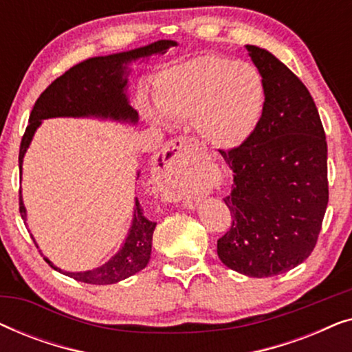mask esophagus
I'll return each mask as SVG.
<instances>
[{
  "label": "esophagus",
  "instance_id": "1",
  "mask_svg": "<svg viewBox=\"0 0 352 352\" xmlns=\"http://www.w3.org/2000/svg\"><path fill=\"white\" fill-rule=\"evenodd\" d=\"M199 157V144L192 138H179L171 141L157 157L158 177L165 184H176L187 173L190 162ZM184 205L195 208L197 201L192 197H186Z\"/></svg>",
  "mask_w": 352,
  "mask_h": 352
}]
</instances>
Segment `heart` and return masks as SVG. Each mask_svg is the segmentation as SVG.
<instances>
[{"mask_svg": "<svg viewBox=\"0 0 352 352\" xmlns=\"http://www.w3.org/2000/svg\"><path fill=\"white\" fill-rule=\"evenodd\" d=\"M266 88L248 62L199 56L163 70L155 86V105L146 107L153 123L194 122L206 142L234 148L252 136L261 120Z\"/></svg>", "mask_w": 352, "mask_h": 352, "instance_id": "heart-1", "label": "heart"}]
</instances>
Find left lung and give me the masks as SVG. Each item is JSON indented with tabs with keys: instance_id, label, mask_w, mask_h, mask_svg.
Listing matches in <instances>:
<instances>
[{
	"instance_id": "obj_1",
	"label": "left lung",
	"mask_w": 352,
	"mask_h": 352,
	"mask_svg": "<svg viewBox=\"0 0 352 352\" xmlns=\"http://www.w3.org/2000/svg\"><path fill=\"white\" fill-rule=\"evenodd\" d=\"M245 50L263 76L266 100L247 141L221 155L234 171L224 201L232 228L218 256L248 277H272L309 256L329 204L327 141L301 80L264 47Z\"/></svg>"
}]
</instances>
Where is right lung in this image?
I'll return each mask as SVG.
<instances>
[{
  "mask_svg": "<svg viewBox=\"0 0 352 352\" xmlns=\"http://www.w3.org/2000/svg\"><path fill=\"white\" fill-rule=\"evenodd\" d=\"M173 46H177L173 40H158L147 46L134 50L115 52L109 56L89 57L56 78L33 105L28 120V126L21 142L19 152V170L22 175L23 157L30 147L36 129L41 126L43 120L47 118H96L110 120L115 123L131 124L139 122V113L131 107L128 96L131 64L138 60H148L152 56H162ZM139 171L136 176L139 177ZM21 214L27 223V208L23 205L21 192ZM157 223L148 221L144 216L138 197H134L133 219L124 237L122 247L102 266L89 271H64L57 267L50 258L45 259L56 271L69 276L78 282L93 283V285H110L134 276L142 271L151 261L152 235ZM36 248L38 243L32 235ZM41 253V250H40ZM43 254V253H41Z\"/></svg>",
  "mask_w": 352,
  "mask_h": 352,
  "instance_id": "1",
  "label": "right lung"
}]
</instances>
